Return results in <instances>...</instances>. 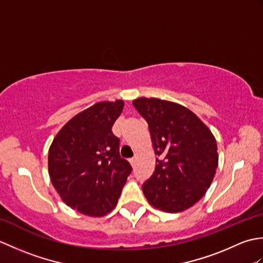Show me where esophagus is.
Returning a JSON list of instances; mask_svg holds the SVG:
<instances>
[{
	"label": "esophagus",
	"instance_id": "esophagus-1",
	"mask_svg": "<svg viewBox=\"0 0 263 263\" xmlns=\"http://www.w3.org/2000/svg\"><path fill=\"white\" fill-rule=\"evenodd\" d=\"M128 161H130V164H131L132 166H135V164H136V161H137V156H136V157H133V158H131V159H128Z\"/></svg>",
	"mask_w": 263,
	"mask_h": 263
}]
</instances>
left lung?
<instances>
[{"label":"left lung","mask_w":263,"mask_h":263,"mask_svg":"<svg viewBox=\"0 0 263 263\" xmlns=\"http://www.w3.org/2000/svg\"><path fill=\"white\" fill-rule=\"evenodd\" d=\"M152 137L156 166L142 191L154 208L182 212L191 208L211 185L218 166L217 142L192 110L158 98L132 102Z\"/></svg>","instance_id":"1"}]
</instances>
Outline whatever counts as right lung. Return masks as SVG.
<instances>
[{
    "instance_id": "1",
    "label": "right lung",
    "mask_w": 263,
    "mask_h": 263,
    "mask_svg": "<svg viewBox=\"0 0 263 263\" xmlns=\"http://www.w3.org/2000/svg\"><path fill=\"white\" fill-rule=\"evenodd\" d=\"M124 102H98L58 132L48 150V174L66 205L90 217L113 210L132 171L120 157L111 126Z\"/></svg>"
}]
</instances>
